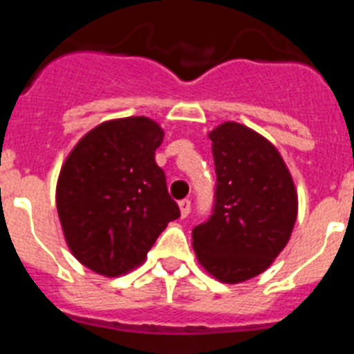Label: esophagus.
Returning <instances> with one entry per match:
<instances>
[{
    "label": "esophagus",
    "mask_w": 354,
    "mask_h": 354,
    "mask_svg": "<svg viewBox=\"0 0 354 354\" xmlns=\"http://www.w3.org/2000/svg\"><path fill=\"white\" fill-rule=\"evenodd\" d=\"M179 209H180V216H183V218H186L187 214H189V209H192V202H189V200H180L179 202Z\"/></svg>",
    "instance_id": "esophagus-1"
}]
</instances>
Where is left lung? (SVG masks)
Returning a JSON list of instances; mask_svg holds the SVG:
<instances>
[{"label": "left lung", "instance_id": "8db88e82", "mask_svg": "<svg viewBox=\"0 0 354 354\" xmlns=\"http://www.w3.org/2000/svg\"><path fill=\"white\" fill-rule=\"evenodd\" d=\"M216 170L214 209L193 228V248L225 283L257 277L286 248L298 216L289 168L271 142L237 122L209 133Z\"/></svg>", "mask_w": 354, "mask_h": 354}]
</instances>
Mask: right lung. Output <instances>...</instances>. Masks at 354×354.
<instances>
[{
  "label": "right lung",
  "instance_id": "obj_1",
  "mask_svg": "<svg viewBox=\"0 0 354 354\" xmlns=\"http://www.w3.org/2000/svg\"><path fill=\"white\" fill-rule=\"evenodd\" d=\"M147 117L108 120L71 150L56 184V209L68 250L102 277L145 261L159 234L180 216L156 165L162 142Z\"/></svg>",
  "mask_w": 354,
  "mask_h": 354
}]
</instances>
